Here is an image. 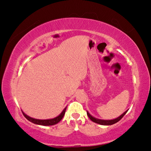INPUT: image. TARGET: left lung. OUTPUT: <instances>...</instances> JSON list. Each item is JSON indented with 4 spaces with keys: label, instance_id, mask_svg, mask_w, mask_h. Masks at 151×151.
<instances>
[{
    "label": "left lung",
    "instance_id": "obj_1",
    "mask_svg": "<svg viewBox=\"0 0 151 151\" xmlns=\"http://www.w3.org/2000/svg\"><path fill=\"white\" fill-rule=\"evenodd\" d=\"M127 111H128V110H127ZM127 111H126L125 112H123V113L121 114V115L119 116V117L116 118V119H111V120H103V119L95 118V117H93V116H91V114L89 113L88 111H87V116H89V118L91 119V120L94 123H98V124L102 125H111L114 124V123H117L118 121H120L121 119L123 117V116H124L125 114L127 113Z\"/></svg>",
    "mask_w": 151,
    "mask_h": 151
}]
</instances>
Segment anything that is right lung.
I'll return each instance as SVG.
<instances>
[{"instance_id":"1","label":"right lung","mask_w":151,"mask_h":151,"mask_svg":"<svg viewBox=\"0 0 151 151\" xmlns=\"http://www.w3.org/2000/svg\"><path fill=\"white\" fill-rule=\"evenodd\" d=\"M66 107L65 108L64 110H63V111L58 116H56V117L53 118V119H34V118H32V117H30V116L27 115V114L24 113L23 111H22V112H23L24 116H25V117L27 119H28L29 121H30V122H32V123H35V124H37V125L49 126V125H55V124H57L58 123H59L60 121L62 120L63 116H64V114H65V112H66Z\"/></svg>"}]
</instances>
